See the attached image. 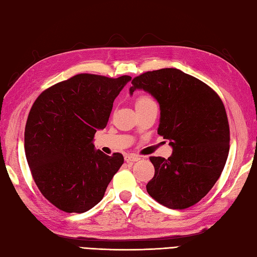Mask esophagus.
<instances>
[{
    "label": "esophagus",
    "instance_id": "esophagus-1",
    "mask_svg": "<svg viewBox=\"0 0 257 257\" xmlns=\"http://www.w3.org/2000/svg\"><path fill=\"white\" fill-rule=\"evenodd\" d=\"M124 160L127 161V162H136V161H139L140 160V157L127 154V155H124Z\"/></svg>",
    "mask_w": 257,
    "mask_h": 257
}]
</instances>
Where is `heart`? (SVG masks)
<instances>
[{"label": "heart", "mask_w": 257, "mask_h": 257, "mask_svg": "<svg viewBox=\"0 0 257 257\" xmlns=\"http://www.w3.org/2000/svg\"><path fill=\"white\" fill-rule=\"evenodd\" d=\"M148 102H155L152 100V98L149 96H141L138 98L137 102H136V105H140V103H148Z\"/></svg>", "instance_id": "b5f03b06"}]
</instances>
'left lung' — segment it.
I'll return each mask as SVG.
<instances>
[{
    "mask_svg": "<svg viewBox=\"0 0 257 257\" xmlns=\"http://www.w3.org/2000/svg\"><path fill=\"white\" fill-rule=\"evenodd\" d=\"M129 92H148L159 103L158 134L172 155L150 157L155 177L148 193L170 209H185L204 198L219 180L230 149V128L216 92L177 68L147 72L132 81Z\"/></svg>",
    "mask_w": 257,
    "mask_h": 257,
    "instance_id": "left-lung-1",
    "label": "left lung"
}]
</instances>
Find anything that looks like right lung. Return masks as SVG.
<instances>
[{"label": "right lung", "instance_id": "add662e5", "mask_svg": "<svg viewBox=\"0 0 257 257\" xmlns=\"http://www.w3.org/2000/svg\"><path fill=\"white\" fill-rule=\"evenodd\" d=\"M130 80L79 74L33 103L24 134L26 160L37 188L59 210L94 207L123 163L122 155H105L92 139L107 125L114 99Z\"/></svg>", "mask_w": 257, "mask_h": 257}]
</instances>
